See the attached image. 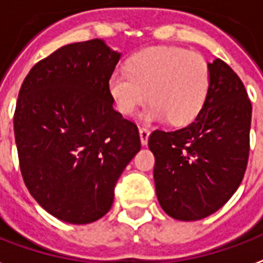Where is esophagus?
I'll list each match as a JSON object with an SVG mask.
<instances>
[{
    "mask_svg": "<svg viewBox=\"0 0 263 263\" xmlns=\"http://www.w3.org/2000/svg\"><path fill=\"white\" fill-rule=\"evenodd\" d=\"M140 140H141V144L147 145L148 143V137H150V130L147 127H140Z\"/></svg>",
    "mask_w": 263,
    "mask_h": 263,
    "instance_id": "1",
    "label": "esophagus"
}]
</instances>
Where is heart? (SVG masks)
Instances as JSON below:
<instances>
[{
	"mask_svg": "<svg viewBox=\"0 0 263 263\" xmlns=\"http://www.w3.org/2000/svg\"><path fill=\"white\" fill-rule=\"evenodd\" d=\"M116 108L132 116L150 99L143 120L175 126L196 119L208 98L210 68L197 53L179 47H151L130 59L127 71H115L108 82Z\"/></svg>",
	"mask_w": 263,
	"mask_h": 263,
	"instance_id": "obj_1",
	"label": "heart"
}]
</instances>
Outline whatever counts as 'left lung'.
<instances>
[{
  "label": "left lung",
  "instance_id": "8db88e82",
  "mask_svg": "<svg viewBox=\"0 0 263 263\" xmlns=\"http://www.w3.org/2000/svg\"><path fill=\"white\" fill-rule=\"evenodd\" d=\"M208 64L210 88L196 119L148 137L157 199L168 216L182 221L223 208L238 189L250 155L252 105L244 84L223 60Z\"/></svg>",
  "mask_w": 263,
  "mask_h": 263
}]
</instances>
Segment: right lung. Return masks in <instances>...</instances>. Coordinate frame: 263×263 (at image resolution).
I'll list each match as a JSON object with an SVG mask.
<instances>
[{"label":"right lung","mask_w":263,"mask_h":263,"mask_svg":"<svg viewBox=\"0 0 263 263\" xmlns=\"http://www.w3.org/2000/svg\"><path fill=\"white\" fill-rule=\"evenodd\" d=\"M120 55L101 39L63 46L34 64L19 91L13 133L22 178L61 221L103 217L141 148L137 126L115 110L109 93Z\"/></svg>","instance_id":"right-lung-1"}]
</instances>
